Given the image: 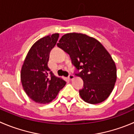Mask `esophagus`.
Segmentation results:
<instances>
[{
    "label": "esophagus",
    "mask_w": 134,
    "mask_h": 134,
    "mask_svg": "<svg viewBox=\"0 0 134 134\" xmlns=\"http://www.w3.org/2000/svg\"><path fill=\"white\" fill-rule=\"evenodd\" d=\"M68 79H69L70 80H73L74 79H75V76H74L73 75H69V76Z\"/></svg>",
    "instance_id": "34e87169"
}]
</instances>
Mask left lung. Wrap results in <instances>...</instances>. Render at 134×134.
<instances>
[{
	"mask_svg": "<svg viewBox=\"0 0 134 134\" xmlns=\"http://www.w3.org/2000/svg\"><path fill=\"white\" fill-rule=\"evenodd\" d=\"M58 46L70 55L72 63L84 81L79 90L86 103L97 104L107 99L116 80L115 62L104 46L97 40L85 34L71 32L62 36Z\"/></svg>",
	"mask_w": 134,
	"mask_h": 134,
	"instance_id": "obj_1",
	"label": "left lung"
}]
</instances>
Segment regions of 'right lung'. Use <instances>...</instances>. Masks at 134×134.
Returning a JSON list of instances; mask_svg holds the SVG:
<instances>
[{
  "label": "right lung",
  "mask_w": 134,
  "mask_h": 134,
  "mask_svg": "<svg viewBox=\"0 0 134 134\" xmlns=\"http://www.w3.org/2000/svg\"><path fill=\"white\" fill-rule=\"evenodd\" d=\"M58 38L59 33H55L37 41L30 48L22 65L21 81L23 90L36 103L51 102L66 84L48 66L50 52Z\"/></svg>",
  "instance_id": "1"
}]
</instances>
